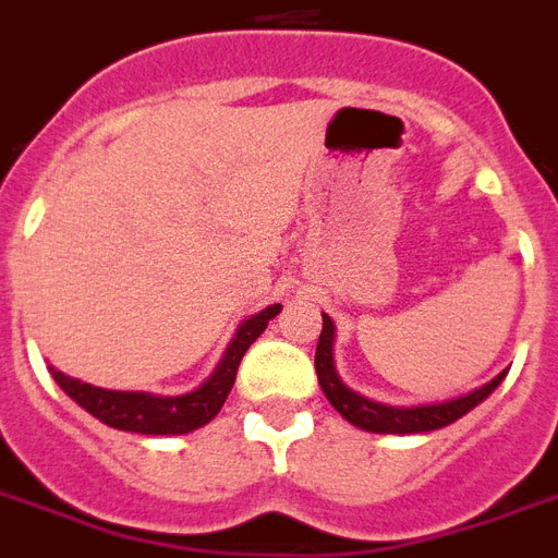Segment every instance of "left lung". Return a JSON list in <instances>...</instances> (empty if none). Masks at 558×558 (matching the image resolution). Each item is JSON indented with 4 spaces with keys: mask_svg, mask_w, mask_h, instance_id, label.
I'll return each mask as SVG.
<instances>
[{
    "mask_svg": "<svg viewBox=\"0 0 558 558\" xmlns=\"http://www.w3.org/2000/svg\"><path fill=\"white\" fill-rule=\"evenodd\" d=\"M314 367H317V379L326 399L337 410L348 424L360 426L365 433H379V435H413V433H433L440 426L454 424L458 418L474 410L483 399L497 390L506 373H497L488 385L477 387L472 393L458 396L449 401H435V404H418V407H393L381 404L360 396L356 390L339 379L337 367H333V319L323 314V331L317 339V353H314Z\"/></svg>",
    "mask_w": 558,
    "mask_h": 558,
    "instance_id": "8db88e82",
    "label": "left lung"
}]
</instances>
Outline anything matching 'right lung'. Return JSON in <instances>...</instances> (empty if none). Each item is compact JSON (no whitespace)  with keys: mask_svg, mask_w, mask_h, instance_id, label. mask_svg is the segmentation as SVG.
Here are the masks:
<instances>
[{"mask_svg":"<svg viewBox=\"0 0 558 558\" xmlns=\"http://www.w3.org/2000/svg\"><path fill=\"white\" fill-rule=\"evenodd\" d=\"M280 308L283 306L275 303V306L244 319L239 331H235V337H232V342L227 345L221 362L216 365V371L210 373V379L202 381L196 390H191L185 396H154L140 393V390H104V387L86 385V381L64 376L56 367H50V373L52 379L58 381V387L77 407H84L86 413L104 421L106 426L140 435H185L219 415L232 385H235L241 356L264 333V328L269 326V319L275 314H280Z\"/></svg>","mask_w":558,"mask_h":558,"instance_id":"1","label":"right lung"}]
</instances>
